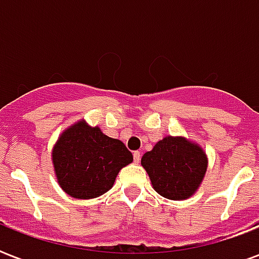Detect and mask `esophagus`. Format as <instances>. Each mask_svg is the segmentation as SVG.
Wrapping results in <instances>:
<instances>
[{"instance_id":"esophagus-1","label":"esophagus","mask_w":259,"mask_h":259,"mask_svg":"<svg viewBox=\"0 0 259 259\" xmlns=\"http://www.w3.org/2000/svg\"><path fill=\"white\" fill-rule=\"evenodd\" d=\"M133 159H135V162H136V163L140 162V159H141L140 151H135V152H133Z\"/></svg>"}]
</instances>
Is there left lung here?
I'll use <instances>...</instances> for the list:
<instances>
[{"instance_id": "left-lung-1", "label": "left lung", "mask_w": 259, "mask_h": 259, "mask_svg": "<svg viewBox=\"0 0 259 259\" xmlns=\"http://www.w3.org/2000/svg\"><path fill=\"white\" fill-rule=\"evenodd\" d=\"M157 193L169 200H186L204 179L206 157L202 148L183 137H165L141 158Z\"/></svg>"}]
</instances>
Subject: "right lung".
Returning a JSON list of instances; mask_svg holds the SVG:
<instances>
[{"instance_id": "1", "label": "right lung", "mask_w": 259, "mask_h": 259, "mask_svg": "<svg viewBox=\"0 0 259 259\" xmlns=\"http://www.w3.org/2000/svg\"><path fill=\"white\" fill-rule=\"evenodd\" d=\"M133 161L123 143L81 120L65 130L53 150L59 186L74 198H96L113 186L119 170Z\"/></svg>"}]
</instances>
